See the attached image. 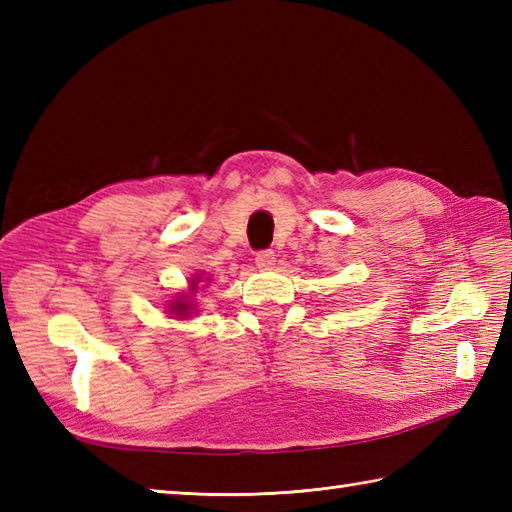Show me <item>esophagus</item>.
Returning <instances> with one entry per match:
<instances>
[{
  "label": "esophagus",
  "mask_w": 512,
  "mask_h": 512,
  "mask_svg": "<svg viewBox=\"0 0 512 512\" xmlns=\"http://www.w3.org/2000/svg\"><path fill=\"white\" fill-rule=\"evenodd\" d=\"M255 264H257L259 268H264V270L273 268V266H275V253H273V250H270V248L259 250V253L255 255Z\"/></svg>",
  "instance_id": "obj_1"
}]
</instances>
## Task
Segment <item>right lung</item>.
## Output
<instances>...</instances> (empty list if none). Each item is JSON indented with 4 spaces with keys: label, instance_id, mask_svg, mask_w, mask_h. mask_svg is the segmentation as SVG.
Here are the masks:
<instances>
[{
    "label": "right lung",
    "instance_id": "add662e5",
    "mask_svg": "<svg viewBox=\"0 0 512 512\" xmlns=\"http://www.w3.org/2000/svg\"><path fill=\"white\" fill-rule=\"evenodd\" d=\"M195 281H200V279H195ZM195 281H193V288H195ZM187 308H189V303H184V301H176V303H173V306H171V312L173 314H184V312H187Z\"/></svg>",
    "mask_w": 512,
    "mask_h": 512
}]
</instances>
